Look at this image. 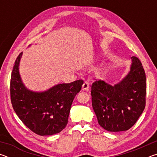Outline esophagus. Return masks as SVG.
I'll return each mask as SVG.
<instances>
[{
	"instance_id": "obj_1",
	"label": "esophagus",
	"mask_w": 157,
	"mask_h": 157,
	"mask_svg": "<svg viewBox=\"0 0 157 157\" xmlns=\"http://www.w3.org/2000/svg\"><path fill=\"white\" fill-rule=\"evenodd\" d=\"M89 87V83L87 82H85L83 84V85H82V90L88 89Z\"/></svg>"
}]
</instances>
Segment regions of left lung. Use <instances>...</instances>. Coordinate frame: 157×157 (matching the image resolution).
<instances>
[{
	"label": "left lung",
	"instance_id": "1",
	"mask_svg": "<svg viewBox=\"0 0 157 157\" xmlns=\"http://www.w3.org/2000/svg\"><path fill=\"white\" fill-rule=\"evenodd\" d=\"M128 74L115 85L98 80L91 86L92 107L100 125L109 132L126 131L145 107L146 77L139 58L132 57Z\"/></svg>",
	"mask_w": 157,
	"mask_h": 157
}]
</instances>
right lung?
<instances>
[{
    "instance_id": "1",
    "label": "right lung",
    "mask_w": 157,
    "mask_h": 157,
    "mask_svg": "<svg viewBox=\"0 0 157 157\" xmlns=\"http://www.w3.org/2000/svg\"><path fill=\"white\" fill-rule=\"evenodd\" d=\"M23 52L15 61L10 80V95L13 109L25 125L40 136L53 135L65 128L71 105L84 82L59 84L42 92L26 88L19 74Z\"/></svg>"
}]
</instances>
